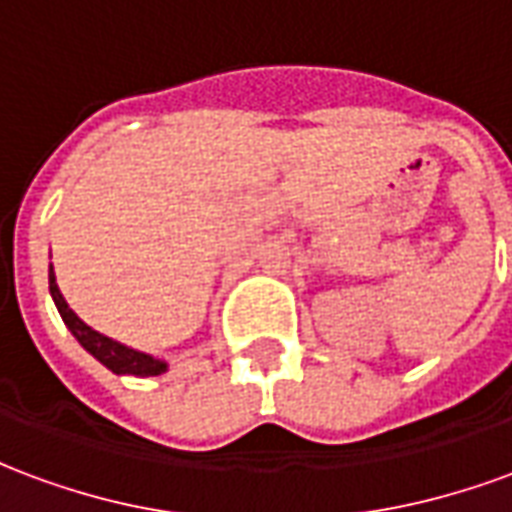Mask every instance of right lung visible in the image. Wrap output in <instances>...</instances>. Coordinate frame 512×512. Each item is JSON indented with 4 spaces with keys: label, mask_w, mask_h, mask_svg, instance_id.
I'll list each match as a JSON object with an SVG mask.
<instances>
[{
    "label": "right lung",
    "mask_w": 512,
    "mask_h": 512,
    "mask_svg": "<svg viewBox=\"0 0 512 512\" xmlns=\"http://www.w3.org/2000/svg\"><path fill=\"white\" fill-rule=\"evenodd\" d=\"M49 290H51V299L57 304V310H60L62 321L65 326L71 329V334L79 340L87 354H93L98 362L104 367H109L112 373L117 376H161V373H167V362L164 359H156V356L142 354V351H136V348H128V345L117 343L112 337H106V334L95 332L93 326H87V323L76 315V312L68 307V301L62 299L60 288H57V277H54V266H49Z\"/></svg>",
    "instance_id": "add662e5"
}]
</instances>
